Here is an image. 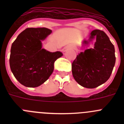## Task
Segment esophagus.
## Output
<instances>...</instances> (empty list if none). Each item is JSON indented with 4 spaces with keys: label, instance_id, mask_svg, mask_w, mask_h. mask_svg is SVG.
Returning a JSON list of instances; mask_svg holds the SVG:
<instances>
[{
    "label": "esophagus",
    "instance_id": "1",
    "mask_svg": "<svg viewBox=\"0 0 124 124\" xmlns=\"http://www.w3.org/2000/svg\"><path fill=\"white\" fill-rule=\"evenodd\" d=\"M73 49H74V47H73L72 45H68L65 48L66 51L68 50H73Z\"/></svg>",
    "mask_w": 124,
    "mask_h": 124
}]
</instances>
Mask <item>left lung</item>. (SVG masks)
<instances>
[{
    "label": "left lung",
    "mask_w": 124,
    "mask_h": 124,
    "mask_svg": "<svg viewBox=\"0 0 124 124\" xmlns=\"http://www.w3.org/2000/svg\"><path fill=\"white\" fill-rule=\"evenodd\" d=\"M95 40L94 46L81 52L72 63V73L76 81L86 88H95L110 78L116 63L114 46L104 31L94 30L83 46Z\"/></svg>",
    "instance_id": "obj_1"
}]
</instances>
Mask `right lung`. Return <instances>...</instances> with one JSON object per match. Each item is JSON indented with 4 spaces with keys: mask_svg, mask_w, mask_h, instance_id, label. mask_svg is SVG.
I'll list each match as a JSON object with an SVG mask.
<instances>
[{
    "mask_svg": "<svg viewBox=\"0 0 124 124\" xmlns=\"http://www.w3.org/2000/svg\"><path fill=\"white\" fill-rule=\"evenodd\" d=\"M52 32L46 28H28L18 35L12 45L10 67L20 84L28 87L40 86L54 70V63L63 56L60 51L42 48V43Z\"/></svg>",
    "mask_w": 124,
    "mask_h": 124,
    "instance_id": "right-lung-1",
    "label": "right lung"
}]
</instances>
